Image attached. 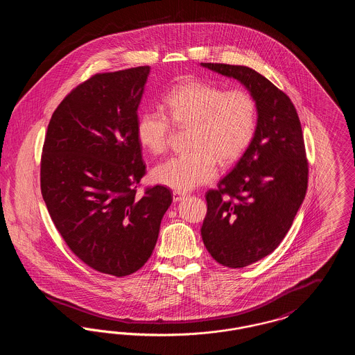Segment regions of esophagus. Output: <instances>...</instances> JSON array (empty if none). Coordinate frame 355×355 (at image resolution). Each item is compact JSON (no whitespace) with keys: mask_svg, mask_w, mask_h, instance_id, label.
<instances>
[{"mask_svg":"<svg viewBox=\"0 0 355 355\" xmlns=\"http://www.w3.org/2000/svg\"><path fill=\"white\" fill-rule=\"evenodd\" d=\"M185 197L186 194L185 193H182V191H178V190H174V191H173V201H174V202H180V201H182Z\"/></svg>","mask_w":355,"mask_h":355,"instance_id":"esophagus-1","label":"esophagus"}]
</instances>
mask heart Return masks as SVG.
Instances as JSON below:
<instances>
[{
	"label": "heart",
	"instance_id": "1",
	"mask_svg": "<svg viewBox=\"0 0 355 355\" xmlns=\"http://www.w3.org/2000/svg\"><path fill=\"white\" fill-rule=\"evenodd\" d=\"M170 119L191 125L193 152L177 154L152 171L157 184L187 191L213 181L220 161L230 164L248 149L257 128V103L245 89L225 90L200 80L175 85L165 97ZM170 119L161 110H146L137 121V139L152 154L168 148Z\"/></svg>",
	"mask_w": 355,
	"mask_h": 355
}]
</instances>
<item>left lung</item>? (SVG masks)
<instances>
[{"instance_id":"obj_1","label":"left lung","mask_w":355,"mask_h":355,"mask_svg":"<svg viewBox=\"0 0 355 355\" xmlns=\"http://www.w3.org/2000/svg\"><path fill=\"white\" fill-rule=\"evenodd\" d=\"M243 85L257 103L253 139L217 190L206 193L201 236L223 266H249L282 242L307 189V159L297 110L286 94L253 69L201 64Z\"/></svg>"}]
</instances>
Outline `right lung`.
Segmentation results:
<instances>
[{"mask_svg":"<svg viewBox=\"0 0 355 355\" xmlns=\"http://www.w3.org/2000/svg\"><path fill=\"white\" fill-rule=\"evenodd\" d=\"M150 67L96 74L51 116L41 158V193L70 250L94 270L141 269L171 205L165 186L137 197L145 174L138 107Z\"/></svg>","mask_w":355,"mask_h":355,"instance_id":"1","label":"right lung"}]
</instances>
